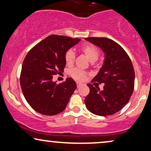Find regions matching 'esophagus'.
Here are the masks:
<instances>
[{"mask_svg":"<svg viewBox=\"0 0 151 151\" xmlns=\"http://www.w3.org/2000/svg\"><path fill=\"white\" fill-rule=\"evenodd\" d=\"M81 84H82V83H81V82H79V81H77V87H79V86H80Z\"/></svg>","mask_w":151,"mask_h":151,"instance_id":"obj_1","label":"esophagus"}]
</instances>
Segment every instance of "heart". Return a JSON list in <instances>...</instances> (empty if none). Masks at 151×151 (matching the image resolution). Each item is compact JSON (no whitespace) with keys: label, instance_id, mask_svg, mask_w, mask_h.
<instances>
[{"label":"heart","instance_id":"b5f03b06","mask_svg":"<svg viewBox=\"0 0 151 151\" xmlns=\"http://www.w3.org/2000/svg\"><path fill=\"white\" fill-rule=\"evenodd\" d=\"M81 50L84 52L86 56L91 62H95L98 60L99 56V52L97 48L91 44H85L81 46ZM65 62L67 65H70L73 63L75 59V53L74 50L70 49L65 53ZM70 74L74 79L78 80H83L85 79L86 72L79 68H74L70 70Z\"/></svg>","mask_w":151,"mask_h":151}]
</instances>
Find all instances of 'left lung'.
Wrapping results in <instances>:
<instances>
[{"label":"left lung","instance_id":"1","mask_svg":"<svg viewBox=\"0 0 151 151\" xmlns=\"http://www.w3.org/2000/svg\"><path fill=\"white\" fill-rule=\"evenodd\" d=\"M105 53L99 73L92 79L104 83V89L88 84L90 91L84 99L86 107L95 115L106 116L116 114L129 101L134 89L135 73L128 54L118 43L106 37H86Z\"/></svg>","mask_w":151,"mask_h":151}]
</instances>
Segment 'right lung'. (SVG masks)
Segmentation results:
<instances>
[{"mask_svg": "<svg viewBox=\"0 0 151 151\" xmlns=\"http://www.w3.org/2000/svg\"><path fill=\"white\" fill-rule=\"evenodd\" d=\"M79 41L78 38L52 35L26 55L20 73V86L26 101L38 113L52 116L65 109L77 84L72 78L58 84L52 78L64 72L66 52Z\"/></svg>", "mask_w": 151, "mask_h": 151, "instance_id": "obj_1", "label": "right lung"}]
</instances>
